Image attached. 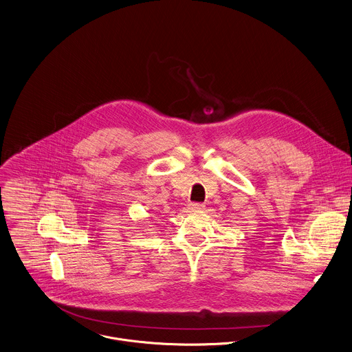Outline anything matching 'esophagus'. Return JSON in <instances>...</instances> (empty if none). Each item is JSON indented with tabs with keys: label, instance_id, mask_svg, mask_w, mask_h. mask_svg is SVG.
<instances>
[{
	"label": "esophagus",
	"instance_id": "esophagus-1",
	"mask_svg": "<svg viewBox=\"0 0 352 352\" xmlns=\"http://www.w3.org/2000/svg\"><path fill=\"white\" fill-rule=\"evenodd\" d=\"M206 206L201 204V203H190L189 204V210L190 211H200V210H204Z\"/></svg>",
	"mask_w": 352,
	"mask_h": 352
}]
</instances>
